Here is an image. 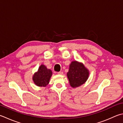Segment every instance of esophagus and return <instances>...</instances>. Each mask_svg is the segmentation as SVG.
I'll use <instances>...</instances> for the list:
<instances>
[{
  "label": "esophagus",
  "instance_id": "obj_1",
  "mask_svg": "<svg viewBox=\"0 0 123 123\" xmlns=\"http://www.w3.org/2000/svg\"><path fill=\"white\" fill-rule=\"evenodd\" d=\"M57 74H60V75H62L63 74V72L62 71H60V72H57Z\"/></svg>",
  "mask_w": 123,
  "mask_h": 123
}]
</instances>
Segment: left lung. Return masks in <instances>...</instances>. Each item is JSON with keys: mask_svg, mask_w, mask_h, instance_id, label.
I'll list each match as a JSON object with an SVG mask.
<instances>
[{"mask_svg": "<svg viewBox=\"0 0 123 123\" xmlns=\"http://www.w3.org/2000/svg\"><path fill=\"white\" fill-rule=\"evenodd\" d=\"M67 75L69 84L73 88L83 84L89 76V71L82 63L76 61L71 62Z\"/></svg>", "mask_w": 123, "mask_h": 123, "instance_id": "1", "label": "left lung"}]
</instances>
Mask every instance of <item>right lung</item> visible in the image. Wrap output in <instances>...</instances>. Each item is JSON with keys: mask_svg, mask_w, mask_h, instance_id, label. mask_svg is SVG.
<instances>
[{"mask_svg": "<svg viewBox=\"0 0 123 123\" xmlns=\"http://www.w3.org/2000/svg\"><path fill=\"white\" fill-rule=\"evenodd\" d=\"M52 75V71L48 69L44 65H42L38 68V72L35 73L33 79L35 85L40 87H45L49 82Z\"/></svg>", "mask_w": 123, "mask_h": 123, "instance_id": "add662e5", "label": "right lung"}]
</instances>
